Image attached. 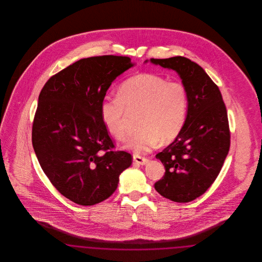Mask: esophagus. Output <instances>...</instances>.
Segmentation results:
<instances>
[{
	"mask_svg": "<svg viewBox=\"0 0 262 262\" xmlns=\"http://www.w3.org/2000/svg\"><path fill=\"white\" fill-rule=\"evenodd\" d=\"M134 161L138 164V165H144L145 163L147 162V158L139 156L137 154H134Z\"/></svg>",
	"mask_w": 262,
	"mask_h": 262,
	"instance_id": "obj_1",
	"label": "esophagus"
}]
</instances>
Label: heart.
I'll list each match as a JSON object with an SVG mask.
<instances>
[{
  "mask_svg": "<svg viewBox=\"0 0 262 262\" xmlns=\"http://www.w3.org/2000/svg\"><path fill=\"white\" fill-rule=\"evenodd\" d=\"M188 91L178 80H168L155 74L132 76L120 85L117 95L102 100V121L109 134L124 141L129 134V114L139 112L137 133L128 147L147 152L160 139L169 142L182 132L188 112Z\"/></svg>",
  "mask_w": 262,
  "mask_h": 262,
  "instance_id": "1",
  "label": "heart"
}]
</instances>
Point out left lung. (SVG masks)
Wrapping results in <instances>:
<instances>
[{
    "label": "left lung",
    "instance_id": "obj_1",
    "mask_svg": "<svg viewBox=\"0 0 262 262\" xmlns=\"http://www.w3.org/2000/svg\"><path fill=\"white\" fill-rule=\"evenodd\" d=\"M150 61L176 71L189 100L182 132L156 155L165 174L154 187L168 200L189 202L210 187L228 155L231 134L227 109L219 88L196 62L181 56Z\"/></svg>",
    "mask_w": 262,
    "mask_h": 262
}]
</instances>
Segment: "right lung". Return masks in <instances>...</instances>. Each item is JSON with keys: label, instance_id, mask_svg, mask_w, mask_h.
<instances>
[{"label": "right lung", "instance_id": "1", "mask_svg": "<svg viewBox=\"0 0 262 262\" xmlns=\"http://www.w3.org/2000/svg\"><path fill=\"white\" fill-rule=\"evenodd\" d=\"M133 66L125 56L81 59L51 76L39 94L32 124L38 161L58 191L79 205L111 196L133 162L114 150L100 111L114 79Z\"/></svg>", "mask_w": 262, "mask_h": 262}]
</instances>
